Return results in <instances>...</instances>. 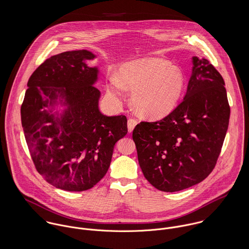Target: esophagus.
I'll use <instances>...</instances> for the list:
<instances>
[{
	"instance_id": "esophagus-1",
	"label": "esophagus",
	"mask_w": 249,
	"mask_h": 249,
	"mask_svg": "<svg viewBox=\"0 0 249 249\" xmlns=\"http://www.w3.org/2000/svg\"><path fill=\"white\" fill-rule=\"evenodd\" d=\"M137 121L134 120V119H128L127 121V128H128V132L131 133L134 129V127L137 125Z\"/></svg>"
}]
</instances>
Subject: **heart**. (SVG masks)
Returning a JSON list of instances; mask_svg holds the SVG:
<instances>
[{
    "mask_svg": "<svg viewBox=\"0 0 249 249\" xmlns=\"http://www.w3.org/2000/svg\"><path fill=\"white\" fill-rule=\"evenodd\" d=\"M185 84V74L177 65L162 58L144 57L124 63L119 78L112 76L107 89L114 97H122L124 88L132 90L135 110L144 118L158 120L174 111Z\"/></svg>",
    "mask_w": 249,
    "mask_h": 249,
    "instance_id": "obj_1",
    "label": "heart"
}]
</instances>
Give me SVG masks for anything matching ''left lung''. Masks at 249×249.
I'll list each match as a JSON object with an SVG mask.
<instances>
[{"label":"left lung","mask_w":249,"mask_h":249,"mask_svg":"<svg viewBox=\"0 0 249 249\" xmlns=\"http://www.w3.org/2000/svg\"><path fill=\"white\" fill-rule=\"evenodd\" d=\"M193 71L181 104L167 117L133 130L143 177L162 192H178L213 170L229 124L230 107L221 74L193 56Z\"/></svg>","instance_id":"8db88e82"}]
</instances>
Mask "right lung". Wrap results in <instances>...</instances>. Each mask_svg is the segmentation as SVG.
<instances>
[{
    "instance_id": "add662e5",
    "label": "right lung",
    "mask_w": 249,
    "mask_h": 249,
    "mask_svg": "<svg viewBox=\"0 0 249 249\" xmlns=\"http://www.w3.org/2000/svg\"><path fill=\"white\" fill-rule=\"evenodd\" d=\"M86 50L51 56L31 75L21 107L25 138L37 172L55 188L82 192L109 169L115 143L127 133L124 115L101 113L98 67ZM65 107L62 112L55 107Z\"/></svg>"
}]
</instances>
